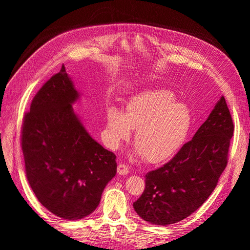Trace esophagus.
Returning a JSON list of instances; mask_svg holds the SVG:
<instances>
[{
  "label": "esophagus",
  "instance_id": "34e87169",
  "mask_svg": "<svg viewBox=\"0 0 250 250\" xmlns=\"http://www.w3.org/2000/svg\"><path fill=\"white\" fill-rule=\"evenodd\" d=\"M118 173L120 174V175H127V174L129 173V169H128V167H127L126 165L119 164V166H118Z\"/></svg>",
  "mask_w": 250,
  "mask_h": 250
}]
</instances>
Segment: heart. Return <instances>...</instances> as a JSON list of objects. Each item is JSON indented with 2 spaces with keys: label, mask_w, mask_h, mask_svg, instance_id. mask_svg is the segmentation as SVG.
<instances>
[{
  "label": "heart",
  "mask_w": 250,
  "mask_h": 250,
  "mask_svg": "<svg viewBox=\"0 0 250 250\" xmlns=\"http://www.w3.org/2000/svg\"><path fill=\"white\" fill-rule=\"evenodd\" d=\"M192 126L187 105L175 102L168 90H150L133 97L123 113L116 107L106 111L105 134L111 149H119L137 129L135 154L151 164L168 161L183 147Z\"/></svg>",
  "instance_id": "obj_1"
}]
</instances>
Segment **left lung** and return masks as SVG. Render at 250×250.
Listing matches in <instances>:
<instances>
[{
    "instance_id": "8db88e82",
    "label": "left lung",
    "mask_w": 250,
    "mask_h": 250,
    "mask_svg": "<svg viewBox=\"0 0 250 250\" xmlns=\"http://www.w3.org/2000/svg\"><path fill=\"white\" fill-rule=\"evenodd\" d=\"M233 123L222 96L208 118L170 162L146 174V187L133 202L137 214L155 225L184 220L215 190L226 165Z\"/></svg>"
}]
</instances>
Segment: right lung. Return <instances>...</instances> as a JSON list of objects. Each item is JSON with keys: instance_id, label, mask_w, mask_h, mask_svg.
I'll list each match as a JSON object with an SVG mask.
<instances>
[{"instance_id": "obj_1", "label": "right lung", "mask_w": 250, "mask_h": 250, "mask_svg": "<svg viewBox=\"0 0 250 250\" xmlns=\"http://www.w3.org/2000/svg\"><path fill=\"white\" fill-rule=\"evenodd\" d=\"M79 98L62 65L37 92L21 126L28 183L44 208L66 220L92 214L117 173L116 155L90 137L75 113Z\"/></svg>"}]
</instances>
